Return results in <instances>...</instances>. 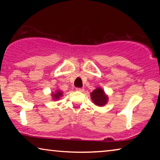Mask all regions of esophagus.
Segmentation results:
<instances>
[{"label": "esophagus", "mask_w": 160, "mask_h": 160, "mask_svg": "<svg viewBox=\"0 0 160 160\" xmlns=\"http://www.w3.org/2000/svg\"><path fill=\"white\" fill-rule=\"evenodd\" d=\"M76 90V91H78V92H82L84 91V88H76L75 89Z\"/></svg>", "instance_id": "34e87169"}]
</instances>
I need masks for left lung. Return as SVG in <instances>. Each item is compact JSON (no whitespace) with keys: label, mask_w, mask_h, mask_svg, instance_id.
<instances>
[{"label":"left lung","mask_w":160,"mask_h":160,"mask_svg":"<svg viewBox=\"0 0 160 160\" xmlns=\"http://www.w3.org/2000/svg\"><path fill=\"white\" fill-rule=\"evenodd\" d=\"M90 96L94 104L99 107L104 106L107 103L109 98L107 94H105L104 91L100 88H97L93 90L92 92L90 94Z\"/></svg>","instance_id":"obj_1"}]
</instances>
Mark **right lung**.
Listing matches in <instances>:
<instances>
[{
	"label": "right lung",
	"mask_w": 160,
	"mask_h": 160,
	"mask_svg": "<svg viewBox=\"0 0 160 160\" xmlns=\"http://www.w3.org/2000/svg\"><path fill=\"white\" fill-rule=\"evenodd\" d=\"M63 95V92L60 90H57L55 93L52 94V98L53 100H58V99H60V97H62Z\"/></svg>",
	"instance_id": "1"
}]
</instances>
